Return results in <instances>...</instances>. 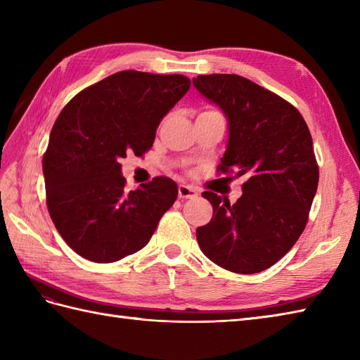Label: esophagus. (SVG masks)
Instances as JSON below:
<instances>
[{
	"label": "esophagus",
	"mask_w": 360,
	"mask_h": 360,
	"mask_svg": "<svg viewBox=\"0 0 360 360\" xmlns=\"http://www.w3.org/2000/svg\"><path fill=\"white\" fill-rule=\"evenodd\" d=\"M178 195H179V198H195L196 196V190L193 187H190V186L179 184Z\"/></svg>",
	"instance_id": "34e87169"
}]
</instances>
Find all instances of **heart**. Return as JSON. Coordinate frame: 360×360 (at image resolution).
Wrapping results in <instances>:
<instances>
[{
    "instance_id": "1",
    "label": "heart",
    "mask_w": 360,
    "mask_h": 360,
    "mask_svg": "<svg viewBox=\"0 0 360 360\" xmlns=\"http://www.w3.org/2000/svg\"><path fill=\"white\" fill-rule=\"evenodd\" d=\"M204 112H210V111H204Z\"/></svg>"
}]
</instances>
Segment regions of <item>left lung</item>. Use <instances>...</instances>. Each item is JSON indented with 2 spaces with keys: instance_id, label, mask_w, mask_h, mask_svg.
Listing matches in <instances>:
<instances>
[{
  "instance_id": "obj_1",
  "label": "left lung",
  "mask_w": 360,
  "mask_h": 360,
  "mask_svg": "<svg viewBox=\"0 0 360 360\" xmlns=\"http://www.w3.org/2000/svg\"><path fill=\"white\" fill-rule=\"evenodd\" d=\"M193 86L227 119L219 170L249 174L235 204L202 193L213 217L196 229L198 244L227 271L262 272L288 254L307 226L319 184L308 125L292 105L241 75H198Z\"/></svg>"
}]
</instances>
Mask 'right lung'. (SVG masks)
<instances>
[{
    "instance_id": "obj_1",
    "label": "right lung",
    "mask_w": 360,
    "mask_h": 360,
    "mask_svg": "<svg viewBox=\"0 0 360 360\" xmlns=\"http://www.w3.org/2000/svg\"><path fill=\"white\" fill-rule=\"evenodd\" d=\"M188 89L179 74L122 71L60 112L43 156L46 202L80 257L112 263L141 250L176 201L178 186L164 176L127 192L120 160L151 148L160 120Z\"/></svg>"
}]
</instances>
